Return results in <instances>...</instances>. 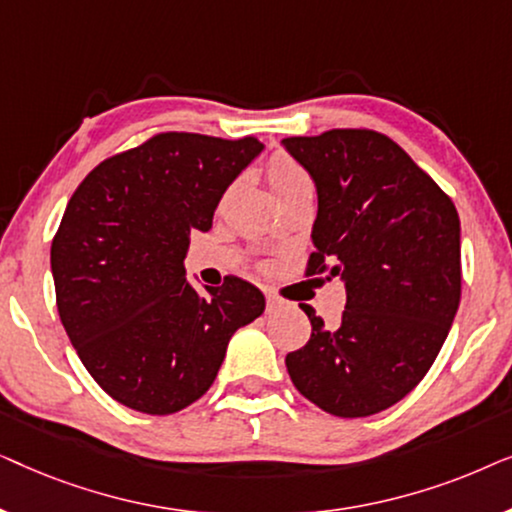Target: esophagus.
Listing matches in <instances>:
<instances>
[{
	"instance_id": "obj_1",
	"label": "esophagus",
	"mask_w": 512,
	"mask_h": 512,
	"mask_svg": "<svg viewBox=\"0 0 512 512\" xmlns=\"http://www.w3.org/2000/svg\"><path fill=\"white\" fill-rule=\"evenodd\" d=\"M279 305H282V300H279L277 296H272V293H265V307H268V312L279 310Z\"/></svg>"
}]
</instances>
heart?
<instances>
[{
	"label": "heart",
	"instance_id": "1",
	"mask_svg": "<svg viewBox=\"0 0 512 512\" xmlns=\"http://www.w3.org/2000/svg\"><path fill=\"white\" fill-rule=\"evenodd\" d=\"M268 177L284 205H289L291 200L307 198V195L314 198L312 174L289 153H275L268 160Z\"/></svg>",
	"mask_w": 512,
	"mask_h": 512
}]
</instances>
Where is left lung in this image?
Masks as SVG:
<instances>
[{
    "mask_svg": "<svg viewBox=\"0 0 512 512\" xmlns=\"http://www.w3.org/2000/svg\"><path fill=\"white\" fill-rule=\"evenodd\" d=\"M312 174L319 212L305 277L347 286L338 328L314 307L305 347L286 354L291 382L335 417H368L422 382L461 298L459 214L450 195L398 146L368 128L286 137Z\"/></svg>",
    "mask_w": 512,
    "mask_h": 512,
    "instance_id": "8db88e82",
    "label": "left lung"
}]
</instances>
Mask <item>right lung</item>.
I'll use <instances>...</instances> for the list:
<instances>
[{
  "mask_svg": "<svg viewBox=\"0 0 512 512\" xmlns=\"http://www.w3.org/2000/svg\"><path fill=\"white\" fill-rule=\"evenodd\" d=\"M263 144L156 132L88 172L51 244L60 321L93 380L146 415L198 401L219 373L228 340L265 310L242 277L195 291L184 277L193 230Z\"/></svg>",
  "mask_w": 512,
  "mask_h": 512,
  "instance_id": "add662e5",
  "label": "right lung"
}]
</instances>
